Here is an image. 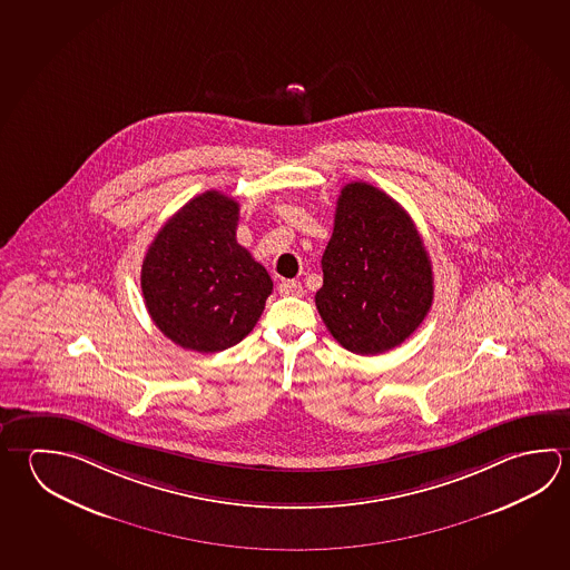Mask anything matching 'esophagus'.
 I'll list each match as a JSON object with an SVG mask.
<instances>
[{"label":"esophagus","mask_w":570,"mask_h":570,"mask_svg":"<svg viewBox=\"0 0 570 570\" xmlns=\"http://www.w3.org/2000/svg\"><path fill=\"white\" fill-rule=\"evenodd\" d=\"M278 292H281L282 296H302L304 288H302V284L298 281H284Z\"/></svg>","instance_id":"obj_1"}]
</instances>
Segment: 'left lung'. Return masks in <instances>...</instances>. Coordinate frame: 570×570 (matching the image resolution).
Returning a JSON list of instances; mask_svg holds the SVG:
<instances>
[{"mask_svg":"<svg viewBox=\"0 0 570 570\" xmlns=\"http://www.w3.org/2000/svg\"><path fill=\"white\" fill-rule=\"evenodd\" d=\"M322 272L320 316L344 348L362 356L396 348L434 298L432 264L414 222L366 181L340 191Z\"/></svg>","mask_w":570,"mask_h":570,"instance_id":"1","label":"left lung"}]
</instances>
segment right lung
Returning a JSON list of instances; mask_svg holds the SVG:
<instances>
[{
    "instance_id": "1",
    "label": "right lung",
    "mask_w": 570,
    "mask_h": 570,
    "mask_svg": "<svg viewBox=\"0 0 570 570\" xmlns=\"http://www.w3.org/2000/svg\"><path fill=\"white\" fill-rule=\"evenodd\" d=\"M238 202L208 190L161 226L141 264L154 324L186 350L212 354L250 334L272 294L271 276L236 240Z\"/></svg>"
}]
</instances>
